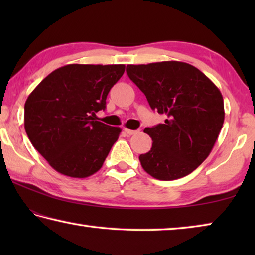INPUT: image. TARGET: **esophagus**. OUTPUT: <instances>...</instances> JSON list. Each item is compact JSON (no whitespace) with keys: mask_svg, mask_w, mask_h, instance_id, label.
I'll return each mask as SVG.
<instances>
[{"mask_svg":"<svg viewBox=\"0 0 255 255\" xmlns=\"http://www.w3.org/2000/svg\"><path fill=\"white\" fill-rule=\"evenodd\" d=\"M125 132H126L127 135L131 136V135H135V133H137V132H138V130H131V129H127V128H125Z\"/></svg>","mask_w":255,"mask_h":255,"instance_id":"obj_1","label":"esophagus"}]
</instances>
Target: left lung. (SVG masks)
Here are the masks:
<instances>
[{"label":"left lung","instance_id":"obj_1","mask_svg":"<svg viewBox=\"0 0 255 255\" xmlns=\"http://www.w3.org/2000/svg\"><path fill=\"white\" fill-rule=\"evenodd\" d=\"M127 74L164 124L145 128L152 148L141 154L143 169L157 180L191 173L208 157L224 124V100L217 86L197 67L183 62L127 65Z\"/></svg>","mask_w":255,"mask_h":255}]
</instances>
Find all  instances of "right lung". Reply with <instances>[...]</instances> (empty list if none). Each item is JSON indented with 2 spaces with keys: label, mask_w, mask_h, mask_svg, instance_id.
Segmentation results:
<instances>
[{
  "label": "right lung",
  "mask_w": 255,
  "mask_h": 255,
  "mask_svg": "<svg viewBox=\"0 0 255 255\" xmlns=\"http://www.w3.org/2000/svg\"><path fill=\"white\" fill-rule=\"evenodd\" d=\"M125 65L70 64L46 76L24 105L30 141L55 171L88 178L101 169L122 129L96 120Z\"/></svg>",
  "instance_id": "right-lung-1"
}]
</instances>
